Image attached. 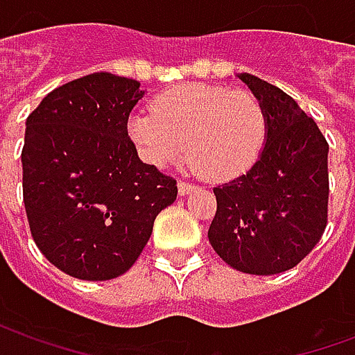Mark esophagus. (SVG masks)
Here are the masks:
<instances>
[{"label":"esophagus","instance_id":"esophagus-1","mask_svg":"<svg viewBox=\"0 0 355 355\" xmlns=\"http://www.w3.org/2000/svg\"><path fill=\"white\" fill-rule=\"evenodd\" d=\"M178 193L180 196H186V193H190L196 188V186H192L190 182H184V180H178Z\"/></svg>","mask_w":355,"mask_h":355}]
</instances>
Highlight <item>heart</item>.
<instances>
[{"label": "heart", "mask_w": 355, "mask_h": 355, "mask_svg": "<svg viewBox=\"0 0 355 355\" xmlns=\"http://www.w3.org/2000/svg\"><path fill=\"white\" fill-rule=\"evenodd\" d=\"M262 102L247 91L190 83L163 91L152 110H137L127 135L152 167L188 155L201 177L226 182L253 167L266 142Z\"/></svg>", "instance_id": "heart-1"}]
</instances>
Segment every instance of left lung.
<instances>
[{"mask_svg": "<svg viewBox=\"0 0 355 355\" xmlns=\"http://www.w3.org/2000/svg\"><path fill=\"white\" fill-rule=\"evenodd\" d=\"M262 102L266 144L245 175L216 186L209 241L239 272L272 275L312 251L327 226L329 144L320 127L282 89L239 73Z\"/></svg>", "mask_w": 355, "mask_h": 355, "instance_id": "8db88e82", "label": "left lung"}]
</instances>
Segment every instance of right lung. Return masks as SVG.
Returning <instances> with one entry per match:
<instances>
[{"instance_id": "1", "label": "right lung", "mask_w": 355, "mask_h": 355, "mask_svg": "<svg viewBox=\"0 0 355 355\" xmlns=\"http://www.w3.org/2000/svg\"><path fill=\"white\" fill-rule=\"evenodd\" d=\"M140 83L108 72L51 91L28 116L22 196L35 245L64 274H125L177 200V180L142 163L127 135Z\"/></svg>"}]
</instances>
